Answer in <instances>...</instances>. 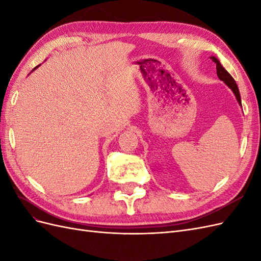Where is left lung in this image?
I'll return each mask as SVG.
<instances>
[{
    "label": "left lung",
    "instance_id": "left-lung-1",
    "mask_svg": "<svg viewBox=\"0 0 261 261\" xmlns=\"http://www.w3.org/2000/svg\"><path fill=\"white\" fill-rule=\"evenodd\" d=\"M210 60H212V62L216 63V65H217V75L219 77V80L222 81L228 87V88H230L233 91L236 100H238V102H239V105L242 107V100H241L240 90H239L238 85H236V83L234 81V78L230 74H228L227 70L222 65H221L220 61L216 57H210Z\"/></svg>",
    "mask_w": 261,
    "mask_h": 261
}]
</instances>
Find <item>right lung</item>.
I'll return each instance as SVG.
<instances>
[{
  "label": "right lung",
  "mask_w": 261,
  "mask_h": 261,
  "mask_svg": "<svg viewBox=\"0 0 261 261\" xmlns=\"http://www.w3.org/2000/svg\"><path fill=\"white\" fill-rule=\"evenodd\" d=\"M39 66H40V65H38V66H36V67H35V68H34V69H33V70H35V69H37V68H38V67H39Z\"/></svg>",
  "instance_id": "obj_1"
}]
</instances>
